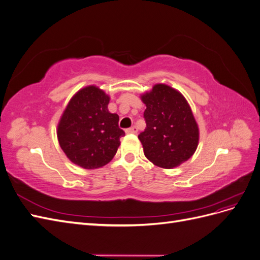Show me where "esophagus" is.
<instances>
[{
	"mask_svg": "<svg viewBox=\"0 0 260 260\" xmlns=\"http://www.w3.org/2000/svg\"><path fill=\"white\" fill-rule=\"evenodd\" d=\"M125 132H127V133H137V132H138V128L135 125V127L128 128L127 130H125Z\"/></svg>",
	"mask_w": 260,
	"mask_h": 260,
	"instance_id": "esophagus-1",
	"label": "esophagus"
}]
</instances>
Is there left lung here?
<instances>
[{"instance_id":"left-lung-1","label":"left lung","mask_w":260,"mask_h":260,"mask_svg":"<svg viewBox=\"0 0 260 260\" xmlns=\"http://www.w3.org/2000/svg\"><path fill=\"white\" fill-rule=\"evenodd\" d=\"M146 128L139 135L146 158L160 168L180 166L195 153L200 130L185 98L158 83L141 95Z\"/></svg>"}]
</instances>
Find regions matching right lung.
Instances as JSON below:
<instances>
[{"label": "right lung", "mask_w": 260, "mask_h": 260, "mask_svg": "<svg viewBox=\"0 0 260 260\" xmlns=\"http://www.w3.org/2000/svg\"><path fill=\"white\" fill-rule=\"evenodd\" d=\"M109 96L95 85L78 91L69 101L57 125V139L69 160L84 169L111 161L124 131L119 116L108 112Z\"/></svg>", "instance_id": "1"}]
</instances>
